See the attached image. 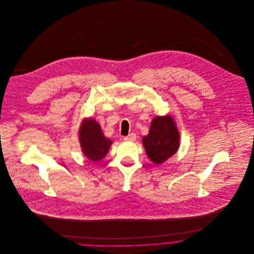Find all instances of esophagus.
<instances>
[{
    "label": "esophagus",
    "instance_id": "esophagus-1",
    "mask_svg": "<svg viewBox=\"0 0 254 254\" xmlns=\"http://www.w3.org/2000/svg\"><path fill=\"white\" fill-rule=\"evenodd\" d=\"M136 138H137V136L135 135V134H130V135H128L127 137H124V141H127V142H134V141H136Z\"/></svg>",
    "mask_w": 254,
    "mask_h": 254
}]
</instances>
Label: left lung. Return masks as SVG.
Listing matches in <instances>:
<instances>
[{"mask_svg": "<svg viewBox=\"0 0 254 254\" xmlns=\"http://www.w3.org/2000/svg\"><path fill=\"white\" fill-rule=\"evenodd\" d=\"M142 141L150 161L159 165L169 159L180 146V134L174 118L171 115L154 117Z\"/></svg>", "mask_w": 254, "mask_h": 254, "instance_id": "left-lung-1", "label": "left lung"}]
</instances>
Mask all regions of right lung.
<instances>
[{"instance_id": "right-lung-1", "label": "right lung", "mask_w": 254, "mask_h": 254, "mask_svg": "<svg viewBox=\"0 0 254 254\" xmlns=\"http://www.w3.org/2000/svg\"><path fill=\"white\" fill-rule=\"evenodd\" d=\"M78 140L83 154L94 162L105 158L112 144V141L104 135L100 124L91 117L82 120Z\"/></svg>"}]
</instances>
